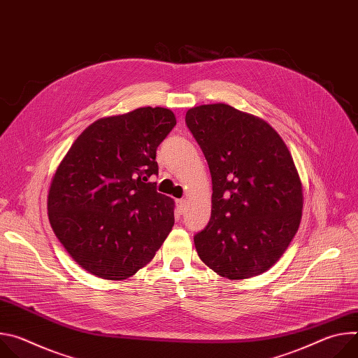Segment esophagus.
<instances>
[{
    "mask_svg": "<svg viewBox=\"0 0 358 358\" xmlns=\"http://www.w3.org/2000/svg\"><path fill=\"white\" fill-rule=\"evenodd\" d=\"M185 207H187V201L185 199H177V213L180 215H182L185 213Z\"/></svg>",
    "mask_w": 358,
    "mask_h": 358,
    "instance_id": "1",
    "label": "esophagus"
}]
</instances>
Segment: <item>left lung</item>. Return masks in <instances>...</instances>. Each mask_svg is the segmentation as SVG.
Instances as JSON below:
<instances>
[{
  "instance_id": "obj_1",
  "label": "left lung",
  "mask_w": 358,
  "mask_h": 358,
  "mask_svg": "<svg viewBox=\"0 0 358 358\" xmlns=\"http://www.w3.org/2000/svg\"><path fill=\"white\" fill-rule=\"evenodd\" d=\"M185 123L213 178L211 220L194 236L198 257L231 280L266 272L301 220L303 187L287 145L264 119L225 103L191 108Z\"/></svg>"
}]
</instances>
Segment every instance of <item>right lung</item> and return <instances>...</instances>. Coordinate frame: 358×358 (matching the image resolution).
I'll use <instances>...</instances> for the list:
<instances>
[{
	"label": "right lung",
	"mask_w": 358,
	"mask_h": 358,
	"mask_svg": "<svg viewBox=\"0 0 358 358\" xmlns=\"http://www.w3.org/2000/svg\"><path fill=\"white\" fill-rule=\"evenodd\" d=\"M177 124L164 108L101 117L73 141L48 191L57 238L86 272L123 280L144 268L174 225V199L147 182Z\"/></svg>",
	"instance_id": "obj_1"
}]
</instances>
